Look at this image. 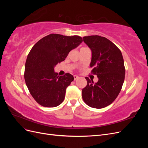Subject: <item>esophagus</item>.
I'll return each instance as SVG.
<instances>
[{"label": "esophagus", "instance_id": "1", "mask_svg": "<svg viewBox=\"0 0 148 148\" xmlns=\"http://www.w3.org/2000/svg\"><path fill=\"white\" fill-rule=\"evenodd\" d=\"M73 77H74V79H75V80H76V79H78V78H79V77H78V76L76 75L73 76Z\"/></svg>", "mask_w": 148, "mask_h": 148}]
</instances>
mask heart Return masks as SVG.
<instances>
[{"label": "heart", "mask_w": 148, "mask_h": 148, "mask_svg": "<svg viewBox=\"0 0 148 148\" xmlns=\"http://www.w3.org/2000/svg\"><path fill=\"white\" fill-rule=\"evenodd\" d=\"M82 48H83V47H82Z\"/></svg>", "instance_id": "heart-1"}]
</instances>
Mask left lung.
<instances>
[{"label":"left lung","mask_w":148,"mask_h":148,"mask_svg":"<svg viewBox=\"0 0 148 148\" xmlns=\"http://www.w3.org/2000/svg\"><path fill=\"white\" fill-rule=\"evenodd\" d=\"M92 52L91 73L97 83L86 77V86L82 89L84 102L91 107L102 109L111 104L118 96L125 79V69L120 49L110 40L100 36L83 37Z\"/></svg>","instance_id":"8db88e82"}]
</instances>
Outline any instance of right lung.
<instances>
[{
  "label": "right lung",
  "mask_w": 148,
  "mask_h": 148,
  "mask_svg": "<svg viewBox=\"0 0 148 148\" xmlns=\"http://www.w3.org/2000/svg\"><path fill=\"white\" fill-rule=\"evenodd\" d=\"M82 41L78 36L51 34L40 39L31 49L24 77L30 94L39 104L54 107L64 101L66 89L74 78L69 73L57 76L54 67Z\"/></svg>",
  "instance_id": "1"
}]
</instances>
